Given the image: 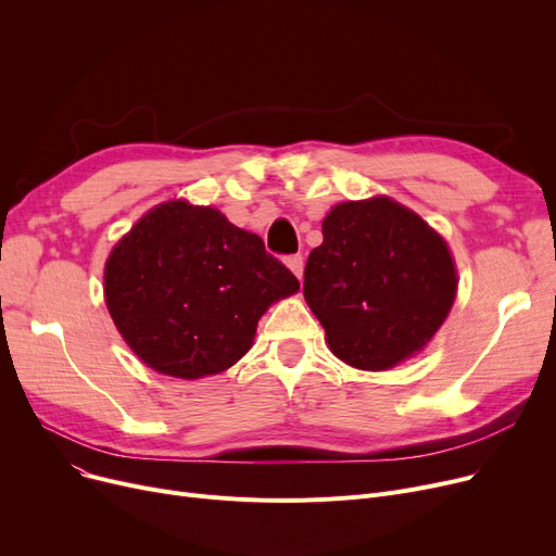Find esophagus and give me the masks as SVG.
<instances>
[{"label": "esophagus", "instance_id": "1", "mask_svg": "<svg viewBox=\"0 0 556 556\" xmlns=\"http://www.w3.org/2000/svg\"><path fill=\"white\" fill-rule=\"evenodd\" d=\"M286 266L290 268V273H293L302 281V277H304V256L302 254L286 256Z\"/></svg>", "mask_w": 556, "mask_h": 556}]
</instances>
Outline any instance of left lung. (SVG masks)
Listing matches in <instances>:
<instances>
[{"label":"left lung","instance_id":"obj_1","mask_svg":"<svg viewBox=\"0 0 556 556\" xmlns=\"http://www.w3.org/2000/svg\"><path fill=\"white\" fill-rule=\"evenodd\" d=\"M308 254L304 300L331 354L388 371L424 352L457 295L453 252L440 231L390 195L338 202Z\"/></svg>","mask_w":556,"mask_h":556}]
</instances>
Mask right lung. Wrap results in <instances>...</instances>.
I'll return each instance as SVG.
<instances>
[{
  "label": "right lung",
  "mask_w": 556,
  "mask_h": 556,
  "mask_svg": "<svg viewBox=\"0 0 556 556\" xmlns=\"http://www.w3.org/2000/svg\"><path fill=\"white\" fill-rule=\"evenodd\" d=\"M298 277L258 233L216 207L173 198L146 212L108 254L103 298L116 331L151 369L198 381L237 365L261 315Z\"/></svg>",
  "instance_id": "right-lung-1"
}]
</instances>
